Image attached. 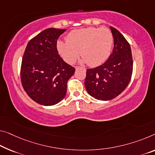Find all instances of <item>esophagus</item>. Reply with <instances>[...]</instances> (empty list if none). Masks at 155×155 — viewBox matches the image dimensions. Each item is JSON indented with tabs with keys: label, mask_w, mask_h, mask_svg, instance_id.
Returning <instances> with one entry per match:
<instances>
[{
	"label": "esophagus",
	"mask_w": 155,
	"mask_h": 155,
	"mask_svg": "<svg viewBox=\"0 0 155 155\" xmlns=\"http://www.w3.org/2000/svg\"><path fill=\"white\" fill-rule=\"evenodd\" d=\"M75 68H76V69H78V68H80V67H79V66H75Z\"/></svg>",
	"instance_id": "1"
}]
</instances>
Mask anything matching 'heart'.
<instances>
[{
    "mask_svg": "<svg viewBox=\"0 0 155 155\" xmlns=\"http://www.w3.org/2000/svg\"><path fill=\"white\" fill-rule=\"evenodd\" d=\"M113 44V35L107 28L89 27L71 31L66 37V41L57 42V48L68 64L74 63L80 52L83 61L97 66L110 56Z\"/></svg>",
    "mask_w": 155,
    "mask_h": 155,
    "instance_id": "b5f03b06",
    "label": "heart"
}]
</instances>
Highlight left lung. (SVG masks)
<instances>
[{"instance_id":"1","label":"left lung","mask_w":155,"mask_h":155,"mask_svg":"<svg viewBox=\"0 0 155 155\" xmlns=\"http://www.w3.org/2000/svg\"><path fill=\"white\" fill-rule=\"evenodd\" d=\"M114 49L102 65L87 70L84 85L90 96L101 101H109L120 94L130 82L133 59L130 44L116 28L110 26Z\"/></svg>"}]
</instances>
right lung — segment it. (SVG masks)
<instances>
[{"instance_id":"add662e5","label":"right lung","mask_w":155,"mask_h":155,"mask_svg":"<svg viewBox=\"0 0 155 155\" xmlns=\"http://www.w3.org/2000/svg\"><path fill=\"white\" fill-rule=\"evenodd\" d=\"M66 30L48 28L30 40L21 66L22 86L38 104L51 106L66 96L67 82L75 68L58 54L57 41Z\"/></svg>"}]
</instances>
